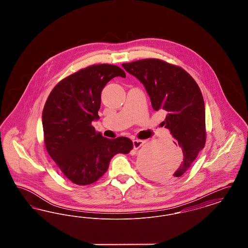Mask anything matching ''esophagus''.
Segmentation results:
<instances>
[{
  "label": "esophagus",
  "mask_w": 248,
  "mask_h": 248,
  "mask_svg": "<svg viewBox=\"0 0 248 248\" xmlns=\"http://www.w3.org/2000/svg\"><path fill=\"white\" fill-rule=\"evenodd\" d=\"M144 143H145V141H144V140H133L134 150H138L139 148L141 147Z\"/></svg>",
  "instance_id": "1"
}]
</instances>
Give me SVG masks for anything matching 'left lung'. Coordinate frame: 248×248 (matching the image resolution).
<instances>
[{"mask_svg": "<svg viewBox=\"0 0 248 248\" xmlns=\"http://www.w3.org/2000/svg\"><path fill=\"white\" fill-rule=\"evenodd\" d=\"M123 67L144 85L154 110L167 113L162 124L184 156L174 174L162 175L152 166L146 173L164 181L181 177L205 144V108L198 84L187 71L160 59H142Z\"/></svg>", "mask_w": 248, "mask_h": 248, "instance_id": "obj_1", "label": "left lung"}]
</instances>
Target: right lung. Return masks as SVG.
<instances>
[{"mask_svg": "<svg viewBox=\"0 0 248 248\" xmlns=\"http://www.w3.org/2000/svg\"><path fill=\"white\" fill-rule=\"evenodd\" d=\"M121 68L99 64L77 71L59 82L49 94L42 121L48 154L77 185L94 183L106 173L111 158L133 149L128 138H104L91 125L99 118L101 92Z\"/></svg>", "mask_w": 248, "mask_h": 248, "instance_id": "right-lung-1", "label": "right lung"}]
</instances>
